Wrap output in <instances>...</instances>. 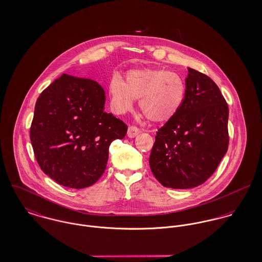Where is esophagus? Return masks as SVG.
<instances>
[{
    "mask_svg": "<svg viewBox=\"0 0 262 262\" xmlns=\"http://www.w3.org/2000/svg\"><path fill=\"white\" fill-rule=\"evenodd\" d=\"M139 133H140V130H139L137 127L130 126V127L128 128V131H127V136H128L129 138H134V137H136Z\"/></svg>",
    "mask_w": 262,
    "mask_h": 262,
    "instance_id": "esophagus-1",
    "label": "esophagus"
}]
</instances>
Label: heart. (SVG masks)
<instances>
[{
	"label": "heart",
	"instance_id": "heart-1",
	"mask_svg": "<svg viewBox=\"0 0 262 262\" xmlns=\"http://www.w3.org/2000/svg\"><path fill=\"white\" fill-rule=\"evenodd\" d=\"M109 94L115 114L130 111L135 99H139V108L150 121L165 122L182 108L186 86L183 78L173 72L144 68L129 71L125 81L114 75Z\"/></svg>",
	"mask_w": 262,
	"mask_h": 262
}]
</instances>
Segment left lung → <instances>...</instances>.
Masks as SVG:
<instances>
[{"label":"left lung","instance_id":"8db88e82","mask_svg":"<svg viewBox=\"0 0 262 262\" xmlns=\"http://www.w3.org/2000/svg\"><path fill=\"white\" fill-rule=\"evenodd\" d=\"M185 101L155 136L149 165L165 187L204 184L217 169L228 144L229 109L217 84L187 68Z\"/></svg>","mask_w":262,"mask_h":262}]
</instances>
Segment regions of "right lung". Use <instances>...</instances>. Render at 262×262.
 Wrapping results in <instances>:
<instances>
[{"label":"right lung","mask_w":262,"mask_h":262,"mask_svg":"<svg viewBox=\"0 0 262 262\" xmlns=\"http://www.w3.org/2000/svg\"><path fill=\"white\" fill-rule=\"evenodd\" d=\"M104 89L94 79L62 75L39 96L30 129L38 164L57 184L94 185L104 173L109 147L127 125L105 112Z\"/></svg>","instance_id":"obj_1"}]
</instances>
